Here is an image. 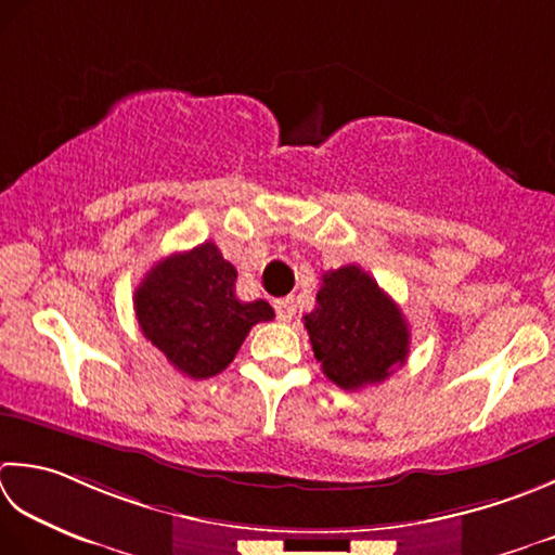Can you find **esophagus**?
Instances as JSON below:
<instances>
[{
  "instance_id": "1",
  "label": "esophagus",
  "mask_w": 555,
  "mask_h": 555,
  "mask_svg": "<svg viewBox=\"0 0 555 555\" xmlns=\"http://www.w3.org/2000/svg\"><path fill=\"white\" fill-rule=\"evenodd\" d=\"M274 310H276V318L281 322H288L293 314H296V300H293V298H276Z\"/></svg>"
}]
</instances>
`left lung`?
<instances>
[{
    "instance_id": "8db88e82",
    "label": "left lung",
    "mask_w": 555,
    "mask_h": 555,
    "mask_svg": "<svg viewBox=\"0 0 555 555\" xmlns=\"http://www.w3.org/2000/svg\"><path fill=\"white\" fill-rule=\"evenodd\" d=\"M306 330L322 373L346 392L383 383L406 363L411 334L404 314L356 264L322 274Z\"/></svg>"
}]
</instances>
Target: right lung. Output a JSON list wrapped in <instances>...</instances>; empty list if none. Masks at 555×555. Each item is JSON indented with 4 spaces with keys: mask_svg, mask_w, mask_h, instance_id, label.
I'll list each match as a JSON object with an SVG mask.
<instances>
[{
    "mask_svg": "<svg viewBox=\"0 0 555 555\" xmlns=\"http://www.w3.org/2000/svg\"><path fill=\"white\" fill-rule=\"evenodd\" d=\"M237 271L214 243L170 255L149 271L134 293L141 332L192 379L225 371L257 322L274 320L267 300L235 296Z\"/></svg>",
    "mask_w": 555,
    "mask_h": 555,
    "instance_id": "add662e5",
    "label": "right lung"
}]
</instances>
